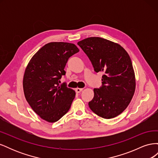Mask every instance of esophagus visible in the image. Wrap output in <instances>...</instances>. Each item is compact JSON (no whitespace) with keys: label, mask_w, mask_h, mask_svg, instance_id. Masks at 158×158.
<instances>
[{"label":"esophagus","mask_w":158,"mask_h":158,"mask_svg":"<svg viewBox=\"0 0 158 158\" xmlns=\"http://www.w3.org/2000/svg\"><path fill=\"white\" fill-rule=\"evenodd\" d=\"M82 90H83V88H76V89H75V91H76V93H80V92H82Z\"/></svg>","instance_id":"obj_1"}]
</instances>
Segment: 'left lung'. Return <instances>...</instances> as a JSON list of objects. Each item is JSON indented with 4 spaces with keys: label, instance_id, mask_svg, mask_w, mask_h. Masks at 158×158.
Returning <instances> with one entry per match:
<instances>
[{
    "label": "left lung",
    "instance_id": "1",
    "mask_svg": "<svg viewBox=\"0 0 158 158\" xmlns=\"http://www.w3.org/2000/svg\"><path fill=\"white\" fill-rule=\"evenodd\" d=\"M98 73L102 71V86L94 89L90 109L104 118L123 113L131 103L136 88L132 61L120 45L102 37H91L78 42Z\"/></svg>",
    "mask_w": 158,
    "mask_h": 158
}]
</instances>
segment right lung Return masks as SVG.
I'll use <instances>...</instances> for the list:
<instances>
[{
    "mask_svg": "<svg viewBox=\"0 0 158 158\" xmlns=\"http://www.w3.org/2000/svg\"><path fill=\"white\" fill-rule=\"evenodd\" d=\"M79 49L73 44L51 42L32 56L23 78L26 101L42 119L55 123L69 111L75 98L74 90L59 80L65 75L69 59Z\"/></svg>",
    "mask_w": 158,
    "mask_h": 158,
    "instance_id": "add662e5",
    "label": "right lung"
}]
</instances>
